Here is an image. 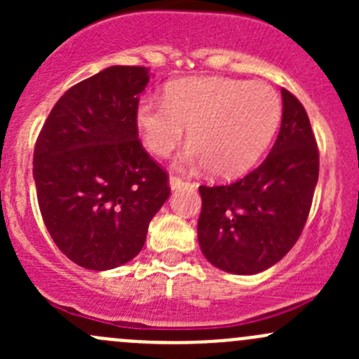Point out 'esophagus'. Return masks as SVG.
Returning a JSON list of instances; mask_svg holds the SVG:
<instances>
[{"label": "esophagus", "mask_w": 359, "mask_h": 359, "mask_svg": "<svg viewBox=\"0 0 359 359\" xmlns=\"http://www.w3.org/2000/svg\"><path fill=\"white\" fill-rule=\"evenodd\" d=\"M184 184H186V180H184L182 177H179V175H170V187H172L173 191L179 189V187L184 186Z\"/></svg>", "instance_id": "esophagus-1"}]
</instances>
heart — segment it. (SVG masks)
Returning a JSON list of instances; mask_svg holds the SVG:
<instances>
[{"label":"heart","mask_w":359,"mask_h":359,"mask_svg":"<svg viewBox=\"0 0 359 359\" xmlns=\"http://www.w3.org/2000/svg\"><path fill=\"white\" fill-rule=\"evenodd\" d=\"M281 121V99L264 81L187 78L168 85L165 100L137 104L142 142L156 156H168L189 126L191 149L182 163L206 165L215 177H236L252 168Z\"/></svg>","instance_id":"b5f03b06"}]
</instances>
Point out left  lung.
Listing matches in <instances>:
<instances>
[{"mask_svg": "<svg viewBox=\"0 0 359 359\" xmlns=\"http://www.w3.org/2000/svg\"><path fill=\"white\" fill-rule=\"evenodd\" d=\"M283 118L269 156L243 179L200 186L198 240L219 269L257 274L283 259L302 234L320 173V151L309 116L281 90Z\"/></svg>", "mask_w": 359, "mask_h": 359, "instance_id": "left-lung-1", "label": "left lung"}]
</instances>
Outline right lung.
Segmentation results:
<instances>
[{"label": "right lung", "mask_w": 359, "mask_h": 359, "mask_svg": "<svg viewBox=\"0 0 359 359\" xmlns=\"http://www.w3.org/2000/svg\"><path fill=\"white\" fill-rule=\"evenodd\" d=\"M147 81L142 66L83 79L57 100L36 140L43 222L60 252L86 269L132 260L170 196L168 173L144 149L135 123Z\"/></svg>", "instance_id": "1"}]
</instances>
